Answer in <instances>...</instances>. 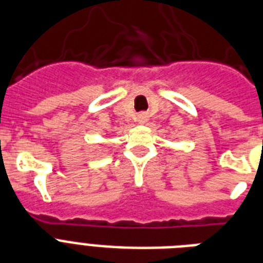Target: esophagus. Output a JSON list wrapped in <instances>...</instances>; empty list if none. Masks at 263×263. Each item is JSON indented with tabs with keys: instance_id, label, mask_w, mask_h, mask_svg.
I'll return each mask as SVG.
<instances>
[{
	"instance_id": "34e87169",
	"label": "esophagus",
	"mask_w": 263,
	"mask_h": 263,
	"mask_svg": "<svg viewBox=\"0 0 263 263\" xmlns=\"http://www.w3.org/2000/svg\"><path fill=\"white\" fill-rule=\"evenodd\" d=\"M146 121H148V114H145V112L138 114V122H140V123H145Z\"/></svg>"
}]
</instances>
